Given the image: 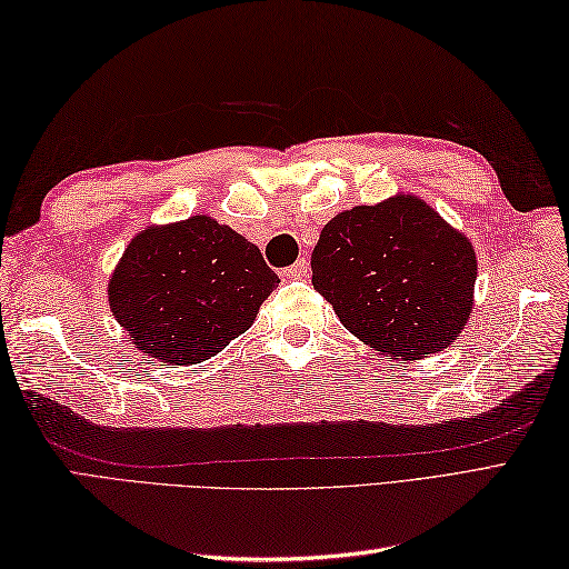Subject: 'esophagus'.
I'll list each match as a JSON object with an SVG mask.
<instances>
[{"instance_id": "34e87169", "label": "esophagus", "mask_w": 569, "mask_h": 569, "mask_svg": "<svg viewBox=\"0 0 569 569\" xmlns=\"http://www.w3.org/2000/svg\"><path fill=\"white\" fill-rule=\"evenodd\" d=\"M308 271H310V263H308V259H298L296 263L286 266V269H283L281 273H283V278H306V276H308Z\"/></svg>"}]
</instances>
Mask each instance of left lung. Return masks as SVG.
Wrapping results in <instances>:
<instances>
[{
  "mask_svg": "<svg viewBox=\"0 0 569 569\" xmlns=\"http://www.w3.org/2000/svg\"><path fill=\"white\" fill-rule=\"evenodd\" d=\"M310 266L345 328L398 361L457 340L475 300V247L416 196L332 217Z\"/></svg>",
  "mask_w": 569,
  "mask_h": 569,
  "instance_id": "1",
  "label": "left lung"
}]
</instances>
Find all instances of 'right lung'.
<instances>
[{
    "mask_svg": "<svg viewBox=\"0 0 569 569\" xmlns=\"http://www.w3.org/2000/svg\"><path fill=\"white\" fill-rule=\"evenodd\" d=\"M276 286L259 247L196 214L131 239L107 296L117 322L151 361L200 365L251 328Z\"/></svg>",
    "mask_w": 569,
    "mask_h": 569,
    "instance_id": "obj_1",
    "label": "right lung"
}]
</instances>
